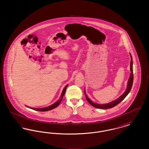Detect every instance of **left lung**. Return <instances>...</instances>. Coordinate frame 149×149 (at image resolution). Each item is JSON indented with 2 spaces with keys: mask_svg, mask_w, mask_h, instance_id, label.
Segmentation results:
<instances>
[{
  "mask_svg": "<svg viewBox=\"0 0 149 149\" xmlns=\"http://www.w3.org/2000/svg\"><path fill=\"white\" fill-rule=\"evenodd\" d=\"M130 56H131V62H130V70H131V74H130V78L128 79V81L127 86V89L126 90V91L125 92V93L120 96V97H119L118 99L114 100L113 102H111V103H109L108 104H97V103H93L92 101L89 99L86 94H85V96L86 97V99L87 100V101L89 103V104H91L92 106L95 107V108H98V109H108V108H113L114 107L117 106V104H118L120 102H122L123 99L125 98V97L127 96L128 95V94L130 93L131 88H132V84H133V81H134V74H133V66H132V64H133V62H132V58L131 56V55L130 54ZM84 93H85L84 92Z\"/></svg>",
  "mask_w": 149,
  "mask_h": 149,
  "instance_id": "left-lung-1",
  "label": "left lung"
}]
</instances>
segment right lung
Instances as JSON below:
<instances>
[{"instance_id":"add662e5","label":"right lung","mask_w":149,"mask_h":149,"mask_svg":"<svg viewBox=\"0 0 149 149\" xmlns=\"http://www.w3.org/2000/svg\"><path fill=\"white\" fill-rule=\"evenodd\" d=\"M67 87H68V85H66L65 87L64 88V89H63V92L61 93L60 98L58 99L56 103H55L54 104H53L52 105H51V106H50L49 107H45V108H31V109H33V110H35V111H41V112L47 111H50V110H51V109H52L55 108L56 107H57L60 104V103H61V100H62L63 97H64V94H65V91H66V89Z\"/></svg>"}]
</instances>
